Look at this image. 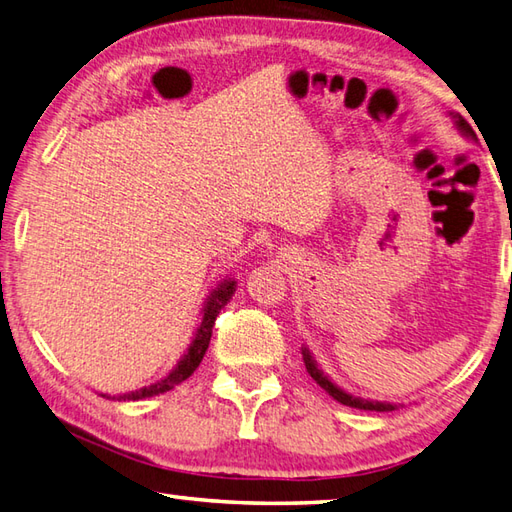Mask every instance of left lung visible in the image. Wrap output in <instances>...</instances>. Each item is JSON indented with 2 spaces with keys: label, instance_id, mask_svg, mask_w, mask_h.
<instances>
[{
  "label": "left lung",
  "instance_id": "left-lung-1",
  "mask_svg": "<svg viewBox=\"0 0 512 512\" xmlns=\"http://www.w3.org/2000/svg\"><path fill=\"white\" fill-rule=\"evenodd\" d=\"M458 127L462 129L464 134H469V136H475L473 134V129H471V125L464 121L462 116H458ZM301 354H303V363H306V369H308V374L317 380V383L328 391V394L334 398V400H339V402H343V405H347V407H354V409H365V411H394L396 407L394 405H385V402H369V400H361V398H354V396H350V394H345L343 389H339L336 387L334 383H330L328 378L323 376V372L321 369L317 367V363L312 361V356H310V352L306 350V347H303L301 350Z\"/></svg>",
  "mask_w": 512,
  "mask_h": 512
}]
</instances>
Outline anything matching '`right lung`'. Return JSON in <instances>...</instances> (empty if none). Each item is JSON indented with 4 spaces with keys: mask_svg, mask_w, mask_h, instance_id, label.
<instances>
[{
    "mask_svg": "<svg viewBox=\"0 0 512 512\" xmlns=\"http://www.w3.org/2000/svg\"><path fill=\"white\" fill-rule=\"evenodd\" d=\"M233 292H235V281H231V279H224V284H220V288H215L211 292L209 301H206L204 317H202V323H200V328H198V334H195V339H193V343L189 347L187 356L182 358L180 365L173 369L169 376H165L162 380H158V383L149 385V387L129 391V394H121L116 400H143V398H151V396L165 394V391L173 389L178 383H182V380H187L195 372V367L202 363V358L206 354V347H209V341H211V334H213V325H215L217 314H220V310L226 306V301L233 297Z\"/></svg>",
    "mask_w": 512,
    "mask_h": 512,
    "instance_id": "obj_1",
    "label": "right lung"
}]
</instances>
